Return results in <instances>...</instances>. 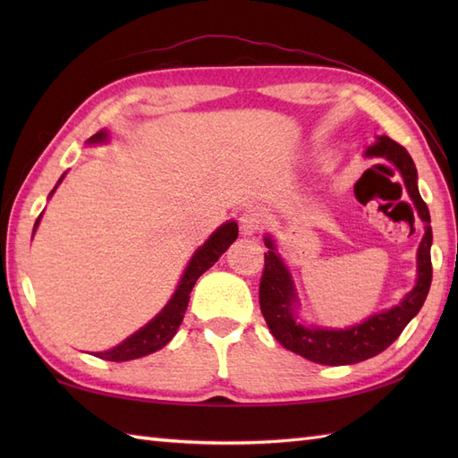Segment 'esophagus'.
<instances>
[{
  "label": "esophagus",
  "mask_w": 458,
  "mask_h": 458,
  "mask_svg": "<svg viewBox=\"0 0 458 458\" xmlns=\"http://www.w3.org/2000/svg\"><path fill=\"white\" fill-rule=\"evenodd\" d=\"M267 222H269V216L264 208L251 207L244 210V214L240 216V228L244 234H256V232L264 228Z\"/></svg>",
  "instance_id": "obj_1"
}]
</instances>
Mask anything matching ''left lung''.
I'll return each instance as SVG.
<instances>
[{"mask_svg":"<svg viewBox=\"0 0 458 458\" xmlns=\"http://www.w3.org/2000/svg\"><path fill=\"white\" fill-rule=\"evenodd\" d=\"M368 157H386L390 159L397 171L402 173L407 192L420 212V218L425 222V236L417 250V285L407 293L400 305L390 310L369 317L362 325L350 327L346 330H327V328H309L297 323L293 315L295 307V289L291 284L289 271L284 261L276 254L274 242L266 238L269 248L264 266V274L259 281V309L266 323L276 336L279 344H284L291 352L303 356L310 362L327 366H344L356 364L362 360L372 358L390 346L394 340L402 335L407 323L420 313L429 293L433 266H431V216L429 208L423 202L420 189H417V171L410 153L400 143L386 138H377L374 145L366 149Z\"/></svg>","mask_w":458,"mask_h":458,"instance_id":"left-lung-1","label":"left lung"}]
</instances>
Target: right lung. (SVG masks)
Listing matches in <instances>:
<instances>
[{
  "instance_id": "1",
  "label": "right lung",
  "mask_w": 458,
  "mask_h": 458,
  "mask_svg": "<svg viewBox=\"0 0 458 458\" xmlns=\"http://www.w3.org/2000/svg\"><path fill=\"white\" fill-rule=\"evenodd\" d=\"M106 140V131H98L89 140L90 143H98ZM41 218V216H38ZM38 218L35 222V228L38 224ZM238 238V224L236 222H226L214 232V234L207 240V244L197 250V254L192 256L191 264L184 269V276L181 284L174 291L173 299L167 303L161 313L155 317L149 325H145L138 333L131 335L128 340H123L122 344L108 350V352H98L96 356L102 360H110V362H125V360H135L141 356H148L155 350L163 348L169 340L177 335L179 325L182 323L184 310L189 307L191 291L197 284V279L216 264L218 258L228 250V246Z\"/></svg>"
}]
</instances>
